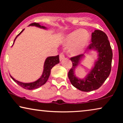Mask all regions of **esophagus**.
I'll list each match as a JSON object with an SVG mask.
<instances>
[{"label": "esophagus", "mask_w": 123, "mask_h": 123, "mask_svg": "<svg viewBox=\"0 0 123 123\" xmlns=\"http://www.w3.org/2000/svg\"><path fill=\"white\" fill-rule=\"evenodd\" d=\"M64 58H65L64 54H63V53H61L60 54V61L62 60Z\"/></svg>", "instance_id": "esophagus-1"}]
</instances>
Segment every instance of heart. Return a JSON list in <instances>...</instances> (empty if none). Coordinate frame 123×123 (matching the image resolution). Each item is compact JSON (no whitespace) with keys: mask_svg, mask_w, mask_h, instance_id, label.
<instances>
[{"mask_svg":"<svg viewBox=\"0 0 123 123\" xmlns=\"http://www.w3.org/2000/svg\"><path fill=\"white\" fill-rule=\"evenodd\" d=\"M88 35L85 31H76L67 36L65 44L70 46L71 53L77 55L82 51L88 42Z\"/></svg>","mask_w":123,"mask_h":123,"instance_id":"1","label":"heart"}]
</instances>
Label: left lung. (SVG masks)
<instances>
[{
  "mask_svg": "<svg viewBox=\"0 0 123 123\" xmlns=\"http://www.w3.org/2000/svg\"><path fill=\"white\" fill-rule=\"evenodd\" d=\"M94 49L99 53L98 61L86 78L80 79L75 76L74 71L84 55L70 58L73 66L68 73L71 84L81 91L89 92L97 89L109 76L111 70L112 51L107 36L101 30H96L92 34V43L87 50Z\"/></svg>",
  "mask_w": 123,
  "mask_h": 123,
  "instance_id": "obj_1",
  "label": "left lung"
}]
</instances>
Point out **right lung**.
Listing matches in <instances>:
<instances>
[{
	"mask_svg": "<svg viewBox=\"0 0 123 123\" xmlns=\"http://www.w3.org/2000/svg\"><path fill=\"white\" fill-rule=\"evenodd\" d=\"M30 26H36L37 27H41V28L45 29L44 26H41L40 25L37 23H32L30 25ZM24 30H22L21 31L19 32V33L18 34L17 37H16V38L14 39V42L15 41L16 37H17L18 36L19 34H20L21 32H22ZM13 42V43H14ZM60 62V60H59V55H57L56 56H51V57H48V58L46 59L45 60L44 65V70L43 73V74L42 76L40 77V78L38 80H37V81H34V82L32 83H23L21 82H19V81L16 80V79L11 76V78L13 80L15 81V82L17 83V84H18L19 86H21V87L26 89H37V88H38L40 87V86H43V84H44L45 83L47 82V80L50 74V71H51V69L57 63Z\"/></svg>",
	"mask_w": 123,
	"mask_h": 123,
	"instance_id": "obj_1",
	"label": "right lung"
}]
</instances>
